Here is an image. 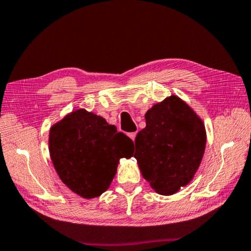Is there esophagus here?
<instances>
[{
	"label": "esophagus",
	"mask_w": 251,
	"mask_h": 251,
	"mask_svg": "<svg viewBox=\"0 0 251 251\" xmlns=\"http://www.w3.org/2000/svg\"><path fill=\"white\" fill-rule=\"evenodd\" d=\"M128 136H129V137H130L131 139H133V141H135V137H136V131H134V133H129V134H128Z\"/></svg>",
	"instance_id": "1"
}]
</instances>
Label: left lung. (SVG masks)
<instances>
[{
    "mask_svg": "<svg viewBox=\"0 0 251 251\" xmlns=\"http://www.w3.org/2000/svg\"><path fill=\"white\" fill-rule=\"evenodd\" d=\"M146 127L136 136L134 157L143 177L160 195H172L192 180L206 146V130L194 110L177 96L145 114Z\"/></svg>",
    "mask_w": 251,
    "mask_h": 251,
    "instance_id": "left-lung-1",
    "label": "left lung"
}]
</instances>
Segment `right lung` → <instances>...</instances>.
<instances>
[{
  "mask_svg": "<svg viewBox=\"0 0 251 251\" xmlns=\"http://www.w3.org/2000/svg\"><path fill=\"white\" fill-rule=\"evenodd\" d=\"M50 154L62 181L84 198L108 188L122 157L133 156V141L103 117L78 109L50 128Z\"/></svg>",
  "mask_w": 251,
  "mask_h": 251,
  "instance_id": "right-lung-1",
  "label": "right lung"
}]
</instances>
